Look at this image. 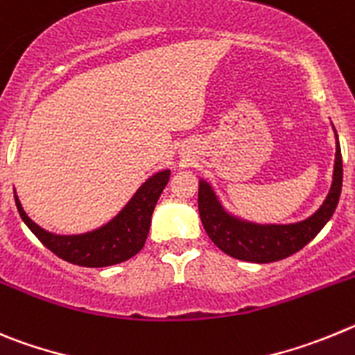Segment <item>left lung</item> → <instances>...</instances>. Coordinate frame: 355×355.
I'll return each instance as SVG.
<instances>
[{"label": "left lung", "mask_w": 355, "mask_h": 355, "mask_svg": "<svg viewBox=\"0 0 355 355\" xmlns=\"http://www.w3.org/2000/svg\"><path fill=\"white\" fill-rule=\"evenodd\" d=\"M334 129V127H333ZM336 136L333 184L324 203L309 217L297 223H257L233 214L223 205L212 184L200 178L198 209L207 235L217 248L230 257L254 263H269L297 253L329 223L338 207L343 184V162Z\"/></svg>", "instance_id": "obj_1"}]
</instances>
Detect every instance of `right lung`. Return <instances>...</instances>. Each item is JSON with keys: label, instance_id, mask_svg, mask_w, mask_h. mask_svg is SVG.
Masks as SVG:
<instances>
[{"label": "right lung", "instance_id": "right-lung-1", "mask_svg": "<svg viewBox=\"0 0 355 355\" xmlns=\"http://www.w3.org/2000/svg\"><path fill=\"white\" fill-rule=\"evenodd\" d=\"M170 170H161L150 175L116 216L98 228L85 233L65 235L38 226L28 216L26 210L22 209L14 189L15 205L24 225L56 257L81 267H110L129 260L143 249L148 237L152 214L159 196L170 180Z\"/></svg>", "mask_w": 355, "mask_h": 355}]
</instances>
